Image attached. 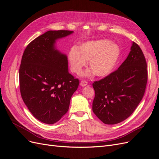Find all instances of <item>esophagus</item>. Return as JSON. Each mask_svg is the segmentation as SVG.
Segmentation results:
<instances>
[{"mask_svg": "<svg viewBox=\"0 0 159 159\" xmlns=\"http://www.w3.org/2000/svg\"><path fill=\"white\" fill-rule=\"evenodd\" d=\"M87 85H88V82L85 80H81V81L80 85L81 86V87H84V86Z\"/></svg>", "mask_w": 159, "mask_h": 159, "instance_id": "obj_1", "label": "esophagus"}]
</instances>
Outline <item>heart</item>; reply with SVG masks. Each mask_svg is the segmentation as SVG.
I'll list each match as a JSON object with an SVG mask.
<instances>
[{"label":"heart","instance_id":"1","mask_svg":"<svg viewBox=\"0 0 159 159\" xmlns=\"http://www.w3.org/2000/svg\"><path fill=\"white\" fill-rule=\"evenodd\" d=\"M121 50L119 47L108 40L101 39L87 41L83 43L78 50L74 47L68 54L71 70L78 74L88 61L89 70L85 75L93 74L103 78L111 74L117 66Z\"/></svg>","mask_w":159,"mask_h":159}]
</instances>
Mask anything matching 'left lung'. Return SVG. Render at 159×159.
Masks as SVG:
<instances>
[{"instance_id": "left-lung-1", "label": "left lung", "mask_w": 159, "mask_h": 159, "mask_svg": "<svg viewBox=\"0 0 159 159\" xmlns=\"http://www.w3.org/2000/svg\"><path fill=\"white\" fill-rule=\"evenodd\" d=\"M147 61L135 42L119 68L94 81L92 109L105 124L115 125L127 119L135 110L145 93L147 83Z\"/></svg>"}]
</instances>
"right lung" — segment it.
<instances>
[{
  "label": "right lung",
  "mask_w": 159,
  "mask_h": 159,
  "mask_svg": "<svg viewBox=\"0 0 159 159\" xmlns=\"http://www.w3.org/2000/svg\"><path fill=\"white\" fill-rule=\"evenodd\" d=\"M73 31L49 30L28 44L19 69L23 102L38 120L54 124L68 112L80 84L68 71V58L56 49V40Z\"/></svg>",
  "instance_id": "right-lung-1"
}]
</instances>
